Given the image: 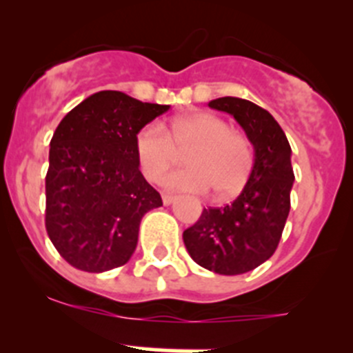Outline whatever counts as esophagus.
Wrapping results in <instances>:
<instances>
[{
  "instance_id": "1",
  "label": "esophagus",
  "mask_w": 353,
  "mask_h": 353,
  "mask_svg": "<svg viewBox=\"0 0 353 353\" xmlns=\"http://www.w3.org/2000/svg\"><path fill=\"white\" fill-rule=\"evenodd\" d=\"M174 199H176V197L171 196V194H163V203L166 204V206H170V204H173Z\"/></svg>"
}]
</instances>
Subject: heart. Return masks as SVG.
Returning <instances> with one entry per match:
<instances>
[{"instance_id": "obj_1", "label": "heart", "mask_w": 353, "mask_h": 353, "mask_svg": "<svg viewBox=\"0 0 353 353\" xmlns=\"http://www.w3.org/2000/svg\"><path fill=\"white\" fill-rule=\"evenodd\" d=\"M185 150L189 166L164 174L161 183L166 189L196 194L214 189L218 197L232 196L243 189L253 166L250 140L210 112L185 114L164 128L156 123L145 124L135 137L140 171L152 182Z\"/></svg>"}]
</instances>
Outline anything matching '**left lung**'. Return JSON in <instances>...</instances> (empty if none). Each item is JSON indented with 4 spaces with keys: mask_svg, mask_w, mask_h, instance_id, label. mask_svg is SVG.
<instances>
[{
    "mask_svg": "<svg viewBox=\"0 0 353 353\" xmlns=\"http://www.w3.org/2000/svg\"><path fill=\"white\" fill-rule=\"evenodd\" d=\"M208 105L241 124L253 143L254 163L237 199L223 208H204L183 232V243L190 258L214 274H246L279 246L294 182L291 145L272 114L250 100L221 97Z\"/></svg>",
    "mask_w": 353,
    "mask_h": 353,
    "instance_id": "left-lung-1",
    "label": "left lung"
}]
</instances>
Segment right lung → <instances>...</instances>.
Returning <instances> with one entry per match:
<instances>
[{
	"label": "right lung",
	"instance_id": "obj_1",
	"mask_svg": "<svg viewBox=\"0 0 353 353\" xmlns=\"http://www.w3.org/2000/svg\"><path fill=\"white\" fill-rule=\"evenodd\" d=\"M168 109L105 90L60 121L50 142L45 225L69 265L99 274L132 258L143 214L163 206L139 170L135 137Z\"/></svg>",
	"mask_w": 353,
	"mask_h": 353
}]
</instances>
